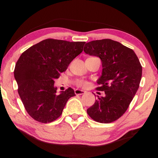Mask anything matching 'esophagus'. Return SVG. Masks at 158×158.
Segmentation results:
<instances>
[{
	"mask_svg": "<svg viewBox=\"0 0 158 158\" xmlns=\"http://www.w3.org/2000/svg\"><path fill=\"white\" fill-rule=\"evenodd\" d=\"M75 95H82V94H85V91H84V90H82L76 89L75 90Z\"/></svg>",
	"mask_w": 158,
	"mask_h": 158,
	"instance_id": "1",
	"label": "esophagus"
}]
</instances>
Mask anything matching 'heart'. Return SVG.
<instances>
[{
	"instance_id": "1",
	"label": "heart",
	"mask_w": 158,
	"mask_h": 158,
	"mask_svg": "<svg viewBox=\"0 0 158 158\" xmlns=\"http://www.w3.org/2000/svg\"><path fill=\"white\" fill-rule=\"evenodd\" d=\"M76 85L78 86V87L81 88H86L88 85V83L85 81H82V80H80V81H77L76 82Z\"/></svg>"
}]
</instances>
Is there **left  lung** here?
<instances>
[{"label":"left lung","mask_w":158,"mask_h":158,"mask_svg":"<svg viewBox=\"0 0 158 158\" xmlns=\"http://www.w3.org/2000/svg\"><path fill=\"white\" fill-rule=\"evenodd\" d=\"M84 52L101 60L102 75L96 90L104 91L87 113L97 122L111 123L126 112L135 97L141 81L142 65L132 49L109 39L88 42Z\"/></svg>","instance_id":"8db88e82"}]
</instances>
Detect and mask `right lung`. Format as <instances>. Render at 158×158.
Returning <instances> with one entry per match:
<instances>
[{
    "label": "right lung",
    "mask_w": 158,
    "mask_h": 158,
    "mask_svg": "<svg viewBox=\"0 0 158 158\" xmlns=\"http://www.w3.org/2000/svg\"><path fill=\"white\" fill-rule=\"evenodd\" d=\"M85 44L47 39L21 54L15 66L14 77L26 111L34 120L41 123L56 120L68 99L75 96L71 88L56 94L54 80L83 52Z\"/></svg>",
    "instance_id": "obj_1"
}]
</instances>
